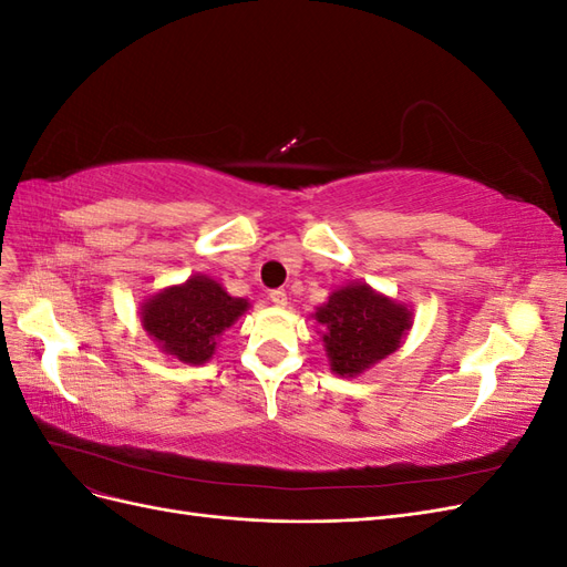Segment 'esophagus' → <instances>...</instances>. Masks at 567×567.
Instances as JSON below:
<instances>
[{"mask_svg":"<svg viewBox=\"0 0 567 567\" xmlns=\"http://www.w3.org/2000/svg\"><path fill=\"white\" fill-rule=\"evenodd\" d=\"M269 300L277 305V307H286L288 305V296H286V290H281V288H277V290H271L269 293Z\"/></svg>","mask_w":567,"mask_h":567,"instance_id":"34e87169","label":"esophagus"}]
</instances>
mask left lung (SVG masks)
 Wrapping results in <instances>:
<instances>
[{
    "mask_svg": "<svg viewBox=\"0 0 567 567\" xmlns=\"http://www.w3.org/2000/svg\"><path fill=\"white\" fill-rule=\"evenodd\" d=\"M315 319L323 326L326 354L340 375H357L400 348L411 326L404 305L379 296L364 284L336 290Z\"/></svg>",
    "mask_w": 567,
    "mask_h": 567,
    "instance_id": "obj_1",
    "label": "left lung"
}]
</instances>
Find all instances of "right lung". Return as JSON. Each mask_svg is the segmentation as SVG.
I'll return each mask as SVG.
<instances>
[{
    "mask_svg": "<svg viewBox=\"0 0 567 567\" xmlns=\"http://www.w3.org/2000/svg\"><path fill=\"white\" fill-rule=\"evenodd\" d=\"M244 298H231L208 277H192L144 302L142 323L163 352L186 364L208 362L221 331L246 312Z\"/></svg>",
    "mask_w": 567,
    "mask_h": 567,
    "instance_id": "add662e5",
    "label": "right lung"
}]
</instances>
